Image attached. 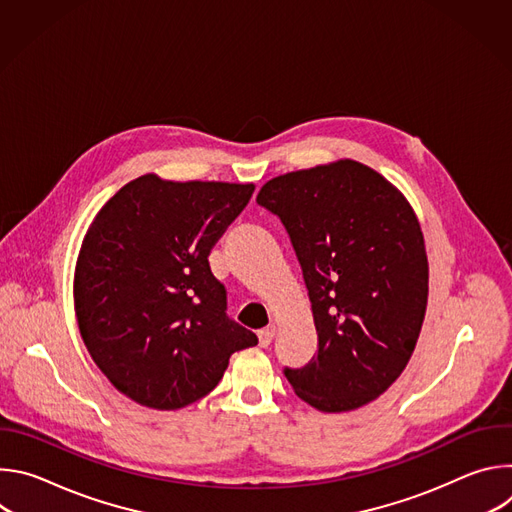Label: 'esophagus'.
<instances>
[{
    "mask_svg": "<svg viewBox=\"0 0 512 512\" xmlns=\"http://www.w3.org/2000/svg\"><path fill=\"white\" fill-rule=\"evenodd\" d=\"M273 334H275V328H273V326H267V328L259 330V332H257V336H259V346L267 348V346L271 344V340H273Z\"/></svg>",
    "mask_w": 512,
    "mask_h": 512,
    "instance_id": "34e87169",
    "label": "esophagus"
}]
</instances>
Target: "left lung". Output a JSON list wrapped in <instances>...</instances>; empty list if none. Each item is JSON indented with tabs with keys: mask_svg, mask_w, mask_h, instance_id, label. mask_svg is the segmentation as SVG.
Here are the masks:
<instances>
[{
	"mask_svg": "<svg viewBox=\"0 0 512 512\" xmlns=\"http://www.w3.org/2000/svg\"><path fill=\"white\" fill-rule=\"evenodd\" d=\"M257 204L287 231L318 332L312 360L285 367V379L320 411L371 403L407 367L425 318L429 269L413 208L352 160L277 176Z\"/></svg>",
	"mask_w": 512,
	"mask_h": 512,
	"instance_id": "1",
	"label": "left lung"
}]
</instances>
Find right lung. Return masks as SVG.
Wrapping results in <instances>:
<instances>
[{
    "instance_id": "1",
    "label": "right lung",
    "mask_w": 512,
    "mask_h": 512,
    "mask_svg": "<svg viewBox=\"0 0 512 512\" xmlns=\"http://www.w3.org/2000/svg\"><path fill=\"white\" fill-rule=\"evenodd\" d=\"M253 184H125L95 216L75 271L81 336L117 391L180 409L223 379L257 336L227 314L208 255L243 212Z\"/></svg>"
}]
</instances>
